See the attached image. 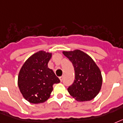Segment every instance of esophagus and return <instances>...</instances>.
Segmentation results:
<instances>
[{
	"label": "esophagus",
	"mask_w": 123,
	"mask_h": 123,
	"mask_svg": "<svg viewBox=\"0 0 123 123\" xmlns=\"http://www.w3.org/2000/svg\"><path fill=\"white\" fill-rule=\"evenodd\" d=\"M59 79H60V81H62L63 80V76L59 77Z\"/></svg>",
	"instance_id": "esophagus-1"
}]
</instances>
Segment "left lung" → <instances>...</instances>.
I'll return each instance as SVG.
<instances>
[{
    "mask_svg": "<svg viewBox=\"0 0 123 123\" xmlns=\"http://www.w3.org/2000/svg\"><path fill=\"white\" fill-rule=\"evenodd\" d=\"M72 62L75 72L74 83L67 88L68 93L78 101H90L100 91L101 72L92 58L80 50L63 51Z\"/></svg>",
    "mask_w": 123,
    "mask_h": 123,
    "instance_id": "left-lung-1",
    "label": "left lung"
}]
</instances>
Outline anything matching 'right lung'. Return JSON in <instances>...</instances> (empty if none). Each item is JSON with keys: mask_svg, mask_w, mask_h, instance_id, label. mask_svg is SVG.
<instances>
[{"mask_svg": "<svg viewBox=\"0 0 123 123\" xmlns=\"http://www.w3.org/2000/svg\"><path fill=\"white\" fill-rule=\"evenodd\" d=\"M52 53L40 51L29 57L22 67L18 85L24 98L31 103L45 102L51 96L53 85L60 82L48 63Z\"/></svg>", "mask_w": 123, "mask_h": 123, "instance_id": "add662e5", "label": "right lung"}]
</instances>
